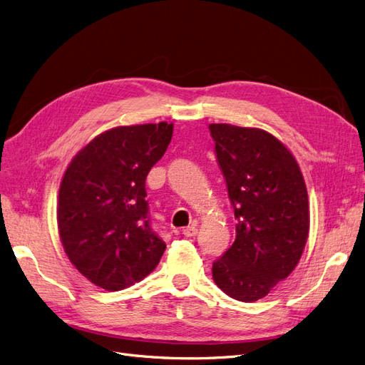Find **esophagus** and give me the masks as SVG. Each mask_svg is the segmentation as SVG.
I'll return each mask as SVG.
<instances>
[{"mask_svg":"<svg viewBox=\"0 0 365 365\" xmlns=\"http://www.w3.org/2000/svg\"><path fill=\"white\" fill-rule=\"evenodd\" d=\"M197 232H198V230H197V227H194V225L186 227V228L183 230V235H185V237H195Z\"/></svg>","mask_w":365,"mask_h":365,"instance_id":"esophagus-1","label":"esophagus"}]
</instances>
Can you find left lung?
<instances>
[{
  "mask_svg": "<svg viewBox=\"0 0 365 365\" xmlns=\"http://www.w3.org/2000/svg\"><path fill=\"white\" fill-rule=\"evenodd\" d=\"M232 204L235 240L212 267L217 287L252 303L297 267L309 235V200L292 153L258 128L209 125Z\"/></svg>",
  "mask_w": 365,
  "mask_h": 365,
  "instance_id": "left-lung-1",
  "label": "left lung"
}]
</instances>
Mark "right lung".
<instances>
[{
    "label": "right lung",
    "mask_w": 365,
    "mask_h": 365,
    "mask_svg": "<svg viewBox=\"0 0 365 365\" xmlns=\"http://www.w3.org/2000/svg\"><path fill=\"white\" fill-rule=\"evenodd\" d=\"M173 123L118 126L78 152L61 182L58 228L68 259L88 280L120 291L145 279L165 243L150 225L146 178Z\"/></svg>",
    "instance_id": "1"
}]
</instances>
